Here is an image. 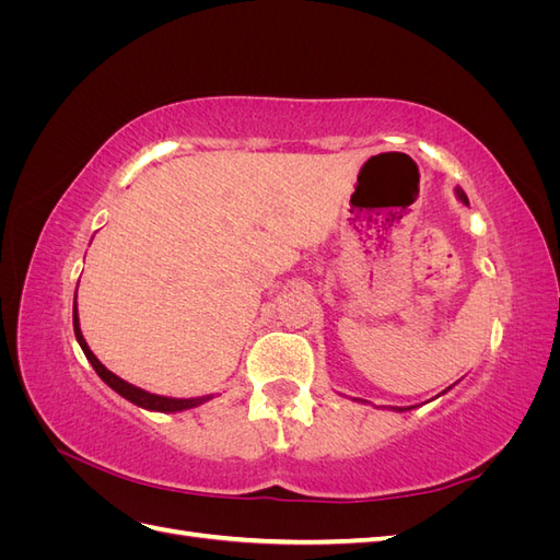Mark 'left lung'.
I'll list each match as a JSON object with an SVG mask.
<instances>
[{"instance_id":"1","label":"left lung","mask_w":560,"mask_h":560,"mask_svg":"<svg viewBox=\"0 0 560 560\" xmlns=\"http://www.w3.org/2000/svg\"><path fill=\"white\" fill-rule=\"evenodd\" d=\"M457 196H460V200H463V202H467V196H465L460 189H457ZM399 411H404V409H399Z\"/></svg>"}]
</instances>
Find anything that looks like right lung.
I'll return each mask as SVG.
<instances>
[{
  "instance_id": "right-lung-1",
  "label": "right lung",
  "mask_w": 560,
  "mask_h": 560,
  "mask_svg": "<svg viewBox=\"0 0 560 560\" xmlns=\"http://www.w3.org/2000/svg\"><path fill=\"white\" fill-rule=\"evenodd\" d=\"M74 334H77V341H79V346H81L83 354H86L89 362H91V364H93V369L97 371V376L103 378L112 389H116L118 395L126 397V399H128V401H132V404L142 406V409H149V411H163V413H173V411L194 409V406H198V404L206 401V397H198V399H173V397H159V395L144 393V389L135 387V385H130V383L121 381L118 376H114L112 371H109L105 364H100V360H97L95 354L91 352V348H89V343H86V338L81 336V329H79V315H77V301H74Z\"/></svg>"
}]
</instances>
